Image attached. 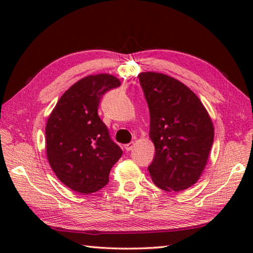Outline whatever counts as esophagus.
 I'll return each mask as SVG.
<instances>
[{
	"label": "esophagus",
	"instance_id": "esophagus-1",
	"mask_svg": "<svg viewBox=\"0 0 253 253\" xmlns=\"http://www.w3.org/2000/svg\"><path fill=\"white\" fill-rule=\"evenodd\" d=\"M134 142H132V143H129V144H127V145H125V149H126V151L127 152H129V151H131V149L132 148H134Z\"/></svg>",
	"mask_w": 253,
	"mask_h": 253
}]
</instances>
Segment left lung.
I'll return each instance as SVG.
<instances>
[{"mask_svg": "<svg viewBox=\"0 0 253 253\" xmlns=\"http://www.w3.org/2000/svg\"><path fill=\"white\" fill-rule=\"evenodd\" d=\"M138 77L155 146L149 174L162 190H186L199 181L207 166L214 138L211 117L199 97L177 79L153 71Z\"/></svg>", "mask_w": 253, "mask_h": 253, "instance_id": "obj_1", "label": "left lung"}]
</instances>
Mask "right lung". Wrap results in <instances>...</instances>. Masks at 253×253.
Segmentation results:
<instances>
[{
	"label": "right lung",
	"instance_id": "right-lung-1",
	"mask_svg": "<svg viewBox=\"0 0 253 253\" xmlns=\"http://www.w3.org/2000/svg\"><path fill=\"white\" fill-rule=\"evenodd\" d=\"M119 85L113 75L87 76L72 84L51 111L45 125L46 157L57 177L72 191H99L123 155L98 116L102 95Z\"/></svg>",
	"mask_w": 253,
	"mask_h": 253
}]
</instances>
